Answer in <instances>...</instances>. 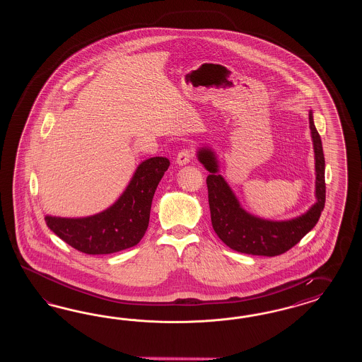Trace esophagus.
I'll return each instance as SVG.
<instances>
[{"label": "esophagus", "mask_w": 362, "mask_h": 362, "mask_svg": "<svg viewBox=\"0 0 362 362\" xmlns=\"http://www.w3.org/2000/svg\"><path fill=\"white\" fill-rule=\"evenodd\" d=\"M192 158H194V153L191 150H182L180 153H177V155H176V165H188Z\"/></svg>", "instance_id": "1"}]
</instances>
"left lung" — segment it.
<instances>
[{
	"mask_svg": "<svg viewBox=\"0 0 362 362\" xmlns=\"http://www.w3.org/2000/svg\"><path fill=\"white\" fill-rule=\"evenodd\" d=\"M309 129L315 151L316 202L307 212L293 219H263L245 211L230 185L220 175L216 153L209 146L197 148V160L209 173L207 187L212 227L220 240L233 251L257 256H277L296 245L317 224L325 206V159L312 110H309Z\"/></svg>",
	"mask_w": 362,
	"mask_h": 362,
	"instance_id": "8db88e82",
	"label": "left lung"
}]
</instances>
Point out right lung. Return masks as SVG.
Listing matches in <instances>:
<instances>
[{
    "mask_svg": "<svg viewBox=\"0 0 362 362\" xmlns=\"http://www.w3.org/2000/svg\"><path fill=\"white\" fill-rule=\"evenodd\" d=\"M168 165L165 156L143 160L121 197L99 214L86 218L46 215L45 221L59 239L79 252L109 255L132 248L147 230L153 194Z\"/></svg>",
    "mask_w": 362,
    "mask_h": 362,
    "instance_id": "right-lung-1",
    "label": "right lung"
}]
</instances>
